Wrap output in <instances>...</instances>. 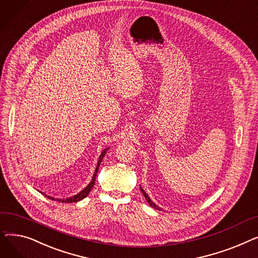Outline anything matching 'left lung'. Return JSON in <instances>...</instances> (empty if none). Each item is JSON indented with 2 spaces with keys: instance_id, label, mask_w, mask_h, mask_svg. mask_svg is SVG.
Returning a JSON list of instances; mask_svg holds the SVG:
<instances>
[{
  "instance_id": "obj_1",
  "label": "left lung",
  "mask_w": 258,
  "mask_h": 258,
  "mask_svg": "<svg viewBox=\"0 0 258 258\" xmlns=\"http://www.w3.org/2000/svg\"><path fill=\"white\" fill-rule=\"evenodd\" d=\"M140 190H141V192L143 194V196H144V198L146 199V201H147V203H148V204H150V206H152L153 208H155V209H157V210H162V208H160L159 206H157L156 204H155V203L151 200V198L150 197H148L147 196V194L143 190V189H142V187H140Z\"/></svg>"
}]
</instances>
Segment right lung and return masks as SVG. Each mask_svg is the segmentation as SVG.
Returning <instances> with one entry per match:
<instances>
[{"mask_svg": "<svg viewBox=\"0 0 258 258\" xmlns=\"http://www.w3.org/2000/svg\"><path fill=\"white\" fill-rule=\"evenodd\" d=\"M108 150H110V147H106V148H104V150L101 152V154H100V156H99V159H98V162H97L96 168H95V171H94V174H93V178H92L91 182L87 185V187H85V188L83 189V190H81L80 192H78L77 195H75V196H73V197H70V198H67V199H55V198H52V197H50V196L45 195V194L42 192V191H39V190H38V191H39L40 194H43L45 197H47V198L53 200V201H58V202H61V203H76V202H79V201H81L83 199H85L86 197L89 196L90 191L92 190V188H93V186H94V184H95V180H96V175H97V171H98L99 165H100L103 157L105 156V154H106V152H107Z\"/></svg>", "mask_w": 258, "mask_h": 258, "instance_id": "1", "label": "right lung"}]
</instances>
